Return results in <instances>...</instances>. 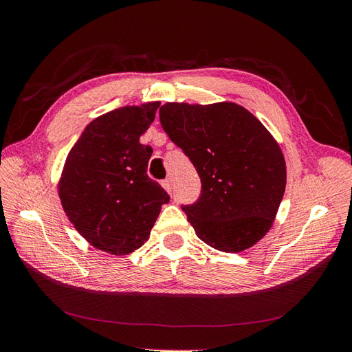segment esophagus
I'll list each match as a JSON object with an SVG mask.
<instances>
[{
    "mask_svg": "<svg viewBox=\"0 0 352 352\" xmlns=\"http://www.w3.org/2000/svg\"><path fill=\"white\" fill-rule=\"evenodd\" d=\"M162 186L167 190L168 194H172V180H170V179H164L163 182H162Z\"/></svg>",
    "mask_w": 352,
    "mask_h": 352,
    "instance_id": "34e87169",
    "label": "esophagus"
}]
</instances>
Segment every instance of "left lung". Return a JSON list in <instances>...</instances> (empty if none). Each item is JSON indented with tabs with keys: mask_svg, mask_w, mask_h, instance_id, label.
Masks as SVG:
<instances>
[{
	"mask_svg": "<svg viewBox=\"0 0 352 352\" xmlns=\"http://www.w3.org/2000/svg\"><path fill=\"white\" fill-rule=\"evenodd\" d=\"M160 122L201 177L199 199L182 207L197 236L223 252L254 247L270 230L286 186L285 157L272 133L229 101L166 102Z\"/></svg>",
	"mask_w": 352,
	"mask_h": 352,
	"instance_id": "left-lung-1",
	"label": "left lung"
}]
</instances>
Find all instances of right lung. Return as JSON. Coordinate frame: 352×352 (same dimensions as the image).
<instances>
[{
  "label": "right lung",
  "mask_w": 352,
  "mask_h": 352,
  "mask_svg": "<svg viewBox=\"0 0 352 352\" xmlns=\"http://www.w3.org/2000/svg\"><path fill=\"white\" fill-rule=\"evenodd\" d=\"M160 102L126 105L91 122L66 157L58 197L70 223L92 247L127 255L150 238L170 197L146 175L151 146L140 138Z\"/></svg>",
  "instance_id": "1"
}]
</instances>
